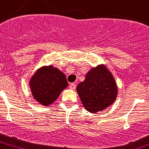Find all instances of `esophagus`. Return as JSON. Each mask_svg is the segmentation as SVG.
Returning a JSON list of instances; mask_svg holds the SVG:
<instances>
[{
    "instance_id": "34e87169",
    "label": "esophagus",
    "mask_w": 149,
    "mask_h": 149,
    "mask_svg": "<svg viewBox=\"0 0 149 149\" xmlns=\"http://www.w3.org/2000/svg\"><path fill=\"white\" fill-rule=\"evenodd\" d=\"M70 88L71 90H75L76 89V84H71L70 85Z\"/></svg>"
}]
</instances>
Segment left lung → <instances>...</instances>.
Listing matches in <instances>:
<instances>
[{
	"instance_id": "8db88e82",
	"label": "left lung",
	"mask_w": 149,
	"mask_h": 149,
	"mask_svg": "<svg viewBox=\"0 0 149 149\" xmlns=\"http://www.w3.org/2000/svg\"><path fill=\"white\" fill-rule=\"evenodd\" d=\"M77 92L85 109L96 113L113 104L118 87L112 72L106 66L99 65L87 72L84 81L77 85Z\"/></svg>"
}]
</instances>
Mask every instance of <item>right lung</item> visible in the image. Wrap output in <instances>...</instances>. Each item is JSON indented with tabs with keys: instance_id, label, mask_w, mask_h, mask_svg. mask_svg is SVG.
<instances>
[{
	"instance_id": "add662e5",
	"label": "right lung",
	"mask_w": 149,
	"mask_h": 149,
	"mask_svg": "<svg viewBox=\"0 0 149 149\" xmlns=\"http://www.w3.org/2000/svg\"><path fill=\"white\" fill-rule=\"evenodd\" d=\"M33 98L44 106H48L68 87L66 77L53 65H44L34 72L29 82Z\"/></svg>"
}]
</instances>
